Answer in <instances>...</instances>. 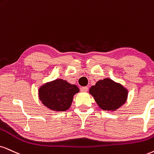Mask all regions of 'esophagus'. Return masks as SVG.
<instances>
[{
  "mask_svg": "<svg viewBox=\"0 0 154 154\" xmlns=\"http://www.w3.org/2000/svg\"><path fill=\"white\" fill-rule=\"evenodd\" d=\"M81 91L82 92H86V91H88V87H83L81 88Z\"/></svg>",
  "mask_w": 154,
  "mask_h": 154,
  "instance_id": "34e87169",
  "label": "esophagus"
}]
</instances>
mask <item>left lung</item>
Masks as SVG:
<instances>
[{
  "mask_svg": "<svg viewBox=\"0 0 154 154\" xmlns=\"http://www.w3.org/2000/svg\"><path fill=\"white\" fill-rule=\"evenodd\" d=\"M89 94L102 110L114 112L125 104L128 97V90L122 84L110 78L97 82L89 89Z\"/></svg>",
  "mask_w": 154,
  "mask_h": 154,
  "instance_id": "left-lung-1",
  "label": "left lung"
}]
</instances>
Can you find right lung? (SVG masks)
<instances>
[{"mask_svg": "<svg viewBox=\"0 0 154 154\" xmlns=\"http://www.w3.org/2000/svg\"><path fill=\"white\" fill-rule=\"evenodd\" d=\"M79 91L75 85L57 79L43 84L38 89V96L47 108L54 112H65L70 107L74 95Z\"/></svg>", "mask_w": 154, "mask_h": 154, "instance_id": "right-lung-1", "label": "right lung"}]
</instances>
